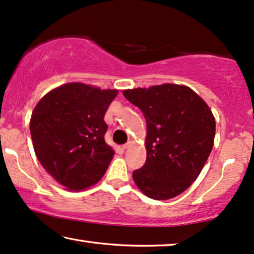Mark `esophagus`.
Returning a JSON list of instances; mask_svg holds the SVG:
<instances>
[{"mask_svg": "<svg viewBox=\"0 0 254 254\" xmlns=\"http://www.w3.org/2000/svg\"><path fill=\"white\" fill-rule=\"evenodd\" d=\"M131 143H133V142H131V141H128V142L126 143V144H124V145H123V149H124V150L128 149V148H129V146L131 145Z\"/></svg>", "mask_w": 254, "mask_h": 254, "instance_id": "1", "label": "esophagus"}]
</instances>
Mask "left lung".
<instances>
[{
  "label": "left lung",
  "instance_id": "left-lung-1",
  "mask_svg": "<svg viewBox=\"0 0 254 254\" xmlns=\"http://www.w3.org/2000/svg\"><path fill=\"white\" fill-rule=\"evenodd\" d=\"M146 120V161L133 172L145 196L166 200L198 178L212 151L215 119L189 87L165 83L123 91Z\"/></svg>",
  "mask_w": 254,
  "mask_h": 254
}]
</instances>
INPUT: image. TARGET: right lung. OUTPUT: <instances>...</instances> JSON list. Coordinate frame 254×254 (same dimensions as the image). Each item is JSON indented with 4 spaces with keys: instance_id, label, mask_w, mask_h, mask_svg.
<instances>
[{
    "instance_id": "obj_1",
    "label": "right lung",
    "mask_w": 254,
    "mask_h": 254,
    "mask_svg": "<svg viewBox=\"0 0 254 254\" xmlns=\"http://www.w3.org/2000/svg\"><path fill=\"white\" fill-rule=\"evenodd\" d=\"M118 90L71 82L41 98L29 129L36 157L58 183L71 191L100 181L113 151L105 143L106 110Z\"/></svg>"
}]
</instances>
